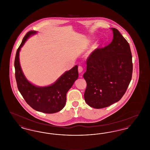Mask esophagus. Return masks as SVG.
Listing matches in <instances>:
<instances>
[{"label":"esophagus","instance_id":"obj_1","mask_svg":"<svg viewBox=\"0 0 150 150\" xmlns=\"http://www.w3.org/2000/svg\"><path fill=\"white\" fill-rule=\"evenodd\" d=\"M78 71L79 72H80V73L82 72L83 71V67L82 66H79L78 67Z\"/></svg>","mask_w":150,"mask_h":150}]
</instances>
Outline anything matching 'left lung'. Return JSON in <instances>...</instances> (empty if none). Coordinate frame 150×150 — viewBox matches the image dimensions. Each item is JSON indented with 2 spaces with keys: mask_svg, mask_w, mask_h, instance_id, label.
Returning a JSON list of instances; mask_svg holds the SVG:
<instances>
[{
  "mask_svg": "<svg viewBox=\"0 0 150 150\" xmlns=\"http://www.w3.org/2000/svg\"><path fill=\"white\" fill-rule=\"evenodd\" d=\"M111 29L112 41L90 54L83 75L87 84L84 99L94 108L108 107L118 102L126 92L132 76L130 45L118 30Z\"/></svg>",
  "mask_w": 150,
  "mask_h": 150,
  "instance_id": "obj_1",
  "label": "left lung"
}]
</instances>
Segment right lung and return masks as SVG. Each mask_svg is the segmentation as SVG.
Returning <instances> with one entry per match:
<instances>
[{
    "mask_svg": "<svg viewBox=\"0 0 150 150\" xmlns=\"http://www.w3.org/2000/svg\"><path fill=\"white\" fill-rule=\"evenodd\" d=\"M37 32L30 31L24 36L17 49L15 60V77L17 88L24 100L36 111L46 114H53L61 111L66 104V94L78 78V65L64 74L53 84L40 87L32 84L23 75L19 61L21 48L30 36Z\"/></svg>",
    "mask_w": 150,
    "mask_h": 150,
    "instance_id": "obj_1",
    "label": "right lung"
}]
</instances>
